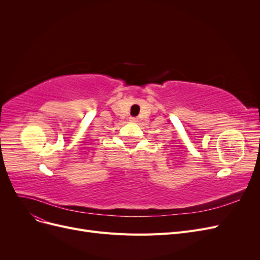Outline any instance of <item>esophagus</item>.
Returning a JSON list of instances; mask_svg holds the SVG:
<instances>
[{"instance_id":"1","label":"esophagus","mask_w":260,"mask_h":260,"mask_svg":"<svg viewBox=\"0 0 260 260\" xmlns=\"http://www.w3.org/2000/svg\"><path fill=\"white\" fill-rule=\"evenodd\" d=\"M129 121H131V122H136V121H138V119L136 117H129Z\"/></svg>"}]
</instances>
